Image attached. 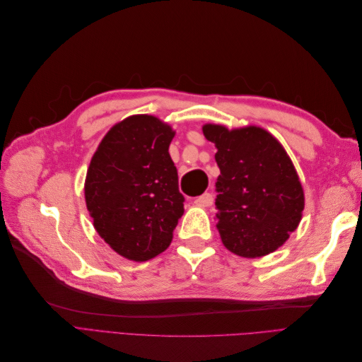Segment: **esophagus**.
Here are the masks:
<instances>
[{
	"instance_id": "34e87169",
	"label": "esophagus",
	"mask_w": 362,
	"mask_h": 362,
	"mask_svg": "<svg viewBox=\"0 0 362 362\" xmlns=\"http://www.w3.org/2000/svg\"><path fill=\"white\" fill-rule=\"evenodd\" d=\"M194 205L202 206V208L213 205V194L211 193H204V194L198 196V198L194 199Z\"/></svg>"
}]
</instances>
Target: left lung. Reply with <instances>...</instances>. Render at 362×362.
Returning <instances> with one entry per match:
<instances>
[{
	"label": "left lung",
	"mask_w": 362,
	"mask_h": 362,
	"mask_svg": "<svg viewBox=\"0 0 362 362\" xmlns=\"http://www.w3.org/2000/svg\"><path fill=\"white\" fill-rule=\"evenodd\" d=\"M217 148L216 228L223 246L243 258L272 254L299 226L303 189L287 151L261 127L205 124Z\"/></svg>",
	"instance_id": "obj_1"
}]
</instances>
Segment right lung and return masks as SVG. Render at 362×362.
I'll return each instance as SVG.
<instances>
[{"instance_id":"add662e5","label":"right lung","mask_w":362,"mask_h":362,"mask_svg":"<svg viewBox=\"0 0 362 362\" xmlns=\"http://www.w3.org/2000/svg\"><path fill=\"white\" fill-rule=\"evenodd\" d=\"M170 125L156 116L120 120L95 151L84 181L87 210L104 242L131 261L166 250L184 214Z\"/></svg>"}]
</instances>
